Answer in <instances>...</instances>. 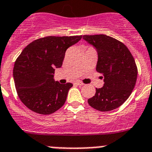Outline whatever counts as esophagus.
Here are the masks:
<instances>
[{
    "mask_svg": "<svg viewBox=\"0 0 152 152\" xmlns=\"http://www.w3.org/2000/svg\"><path fill=\"white\" fill-rule=\"evenodd\" d=\"M75 84H77V85H79V86L84 85V84H83L82 82H80V81H76V82H75Z\"/></svg>",
    "mask_w": 152,
    "mask_h": 152,
    "instance_id": "34e87169",
    "label": "esophagus"
}]
</instances>
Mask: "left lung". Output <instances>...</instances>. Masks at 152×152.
Here are the masks:
<instances>
[{
	"label": "left lung",
	"instance_id": "1",
	"mask_svg": "<svg viewBox=\"0 0 152 152\" xmlns=\"http://www.w3.org/2000/svg\"><path fill=\"white\" fill-rule=\"evenodd\" d=\"M83 39L96 49V70L103 74L104 81L101 88H96L88 103L102 112L113 110L128 99L134 89L138 75L135 59L124 44L110 36L85 35Z\"/></svg>",
	"mask_w": 152,
	"mask_h": 152
}]
</instances>
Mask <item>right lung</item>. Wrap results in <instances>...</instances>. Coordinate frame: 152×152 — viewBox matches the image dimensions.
Wrapping results in <instances>:
<instances>
[{"instance_id": "right-lung-1", "label": "right lung", "mask_w": 152, "mask_h": 152, "mask_svg": "<svg viewBox=\"0 0 152 152\" xmlns=\"http://www.w3.org/2000/svg\"><path fill=\"white\" fill-rule=\"evenodd\" d=\"M81 38L47 36L32 42L23 50L15 61L13 75L17 94L27 108L48 115L64 105L73 84L56 81L55 68H61L67 49Z\"/></svg>"}]
</instances>
